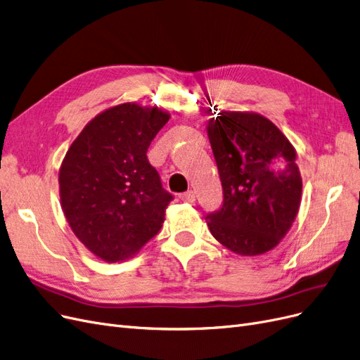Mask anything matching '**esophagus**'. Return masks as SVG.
I'll use <instances>...</instances> for the list:
<instances>
[{
	"mask_svg": "<svg viewBox=\"0 0 360 360\" xmlns=\"http://www.w3.org/2000/svg\"><path fill=\"white\" fill-rule=\"evenodd\" d=\"M179 199L182 200V202H187V203H193L194 200H195V194H194V191H185V193H182V194H179Z\"/></svg>",
	"mask_w": 360,
	"mask_h": 360,
	"instance_id": "1",
	"label": "esophagus"
}]
</instances>
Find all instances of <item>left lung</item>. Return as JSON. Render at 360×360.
I'll return each mask as SVG.
<instances>
[{"label": "left lung", "instance_id": "obj_1", "mask_svg": "<svg viewBox=\"0 0 360 360\" xmlns=\"http://www.w3.org/2000/svg\"><path fill=\"white\" fill-rule=\"evenodd\" d=\"M224 200L207 214L212 236L239 256L275 248L292 227L302 197L296 149L254 112H219L206 127Z\"/></svg>", "mask_w": 360, "mask_h": 360}]
</instances>
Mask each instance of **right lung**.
I'll use <instances>...</instances> for the list:
<instances>
[{"label":"right lung","instance_id":"1","mask_svg":"<svg viewBox=\"0 0 360 360\" xmlns=\"http://www.w3.org/2000/svg\"><path fill=\"white\" fill-rule=\"evenodd\" d=\"M170 115L122 103L92 118L60 167L61 207L84 245L108 263L133 257L165 223L173 195L146 150Z\"/></svg>","mask_w":360,"mask_h":360}]
</instances>
